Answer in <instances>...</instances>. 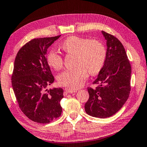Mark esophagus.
<instances>
[{"instance_id": "1", "label": "esophagus", "mask_w": 147, "mask_h": 147, "mask_svg": "<svg viewBox=\"0 0 147 147\" xmlns=\"http://www.w3.org/2000/svg\"><path fill=\"white\" fill-rule=\"evenodd\" d=\"M65 91L69 94H73V93H76L77 92L76 90H73V89H65Z\"/></svg>"}]
</instances>
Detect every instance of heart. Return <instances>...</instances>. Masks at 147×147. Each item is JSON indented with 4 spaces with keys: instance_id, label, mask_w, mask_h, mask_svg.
Listing matches in <instances>:
<instances>
[{
    "instance_id": "obj_1",
    "label": "heart",
    "mask_w": 147,
    "mask_h": 147,
    "mask_svg": "<svg viewBox=\"0 0 147 147\" xmlns=\"http://www.w3.org/2000/svg\"><path fill=\"white\" fill-rule=\"evenodd\" d=\"M61 48L68 54H74L73 69H65L58 76L59 84L71 89H76L83 84L90 74L98 73L103 67L106 58V50L103 44L97 40H90L76 36H69L63 42ZM48 64L55 69H61L63 64L59 53L52 50L47 55Z\"/></svg>"
}]
</instances>
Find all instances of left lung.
<instances>
[{"mask_svg": "<svg viewBox=\"0 0 147 147\" xmlns=\"http://www.w3.org/2000/svg\"><path fill=\"white\" fill-rule=\"evenodd\" d=\"M102 34L107 40L105 61L93 83L96 87L88 88L90 97L84 107L88 115L105 118L117 113L129 97L131 67L120 41L103 31Z\"/></svg>", "mask_w": 147, "mask_h": 147, "instance_id": "obj_1", "label": "left lung"}]
</instances>
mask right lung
Listing matches in <instances>:
<instances>
[{"instance_id":"right-lung-1","label":"right lung","mask_w":147,"mask_h":147,"mask_svg":"<svg viewBox=\"0 0 147 147\" xmlns=\"http://www.w3.org/2000/svg\"><path fill=\"white\" fill-rule=\"evenodd\" d=\"M61 35L34 38L21 48L16 55L11 85L19 107L33 122L48 124L59 118L63 97L62 88H46L54 82L46 59L48 48Z\"/></svg>"}]
</instances>
